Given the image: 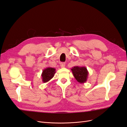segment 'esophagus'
<instances>
[{
	"instance_id": "1",
	"label": "esophagus",
	"mask_w": 127,
	"mask_h": 127,
	"mask_svg": "<svg viewBox=\"0 0 127 127\" xmlns=\"http://www.w3.org/2000/svg\"><path fill=\"white\" fill-rule=\"evenodd\" d=\"M60 67H61V68H64L65 67V63H61L60 64Z\"/></svg>"
}]
</instances>
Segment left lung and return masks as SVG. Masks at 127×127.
Returning a JSON list of instances; mask_svg holds the SVG:
<instances>
[{"label":"left lung","instance_id":"1","mask_svg":"<svg viewBox=\"0 0 127 127\" xmlns=\"http://www.w3.org/2000/svg\"><path fill=\"white\" fill-rule=\"evenodd\" d=\"M71 70L74 77L78 83L83 84L87 81L88 71L86 67L75 66Z\"/></svg>","mask_w":127,"mask_h":127}]
</instances>
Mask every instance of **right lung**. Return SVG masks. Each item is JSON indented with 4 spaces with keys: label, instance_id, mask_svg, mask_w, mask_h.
<instances>
[{
    "label": "right lung",
    "instance_id": "obj_1",
    "mask_svg": "<svg viewBox=\"0 0 127 127\" xmlns=\"http://www.w3.org/2000/svg\"><path fill=\"white\" fill-rule=\"evenodd\" d=\"M56 73V69L51 67H47L42 71L41 77L42 82L44 83L49 82L54 76Z\"/></svg>",
    "mask_w": 127,
    "mask_h": 127
}]
</instances>
